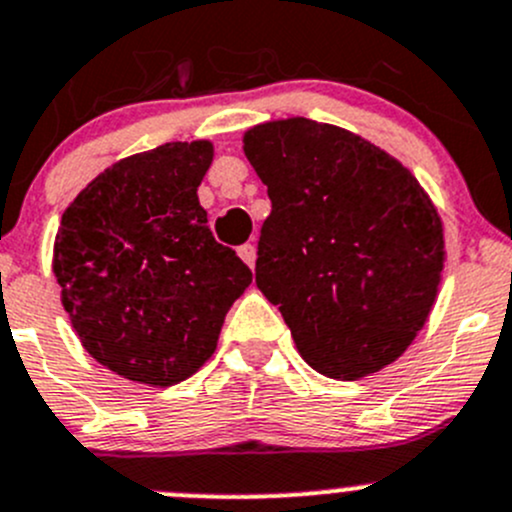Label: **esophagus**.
Masks as SVG:
<instances>
[{"mask_svg":"<svg viewBox=\"0 0 512 512\" xmlns=\"http://www.w3.org/2000/svg\"><path fill=\"white\" fill-rule=\"evenodd\" d=\"M237 255L242 257V262H245L247 267H255V257H257V252H255V245H252V242H245V245L242 247H237Z\"/></svg>","mask_w":512,"mask_h":512,"instance_id":"1","label":"esophagus"}]
</instances>
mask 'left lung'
Masks as SVG:
<instances>
[{
  "label": "left lung",
  "instance_id": "1",
  "mask_svg": "<svg viewBox=\"0 0 512 512\" xmlns=\"http://www.w3.org/2000/svg\"><path fill=\"white\" fill-rule=\"evenodd\" d=\"M242 148L272 200L255 282L302 359L339 381L394 364L426 324L446 262L426 190L366 138L302 116L247 128Z\"/></svg>",
  "mask_w": 512,
  "mask_h": 512
}]
</instances>
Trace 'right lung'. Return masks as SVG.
<instances>
[{"label":"right lung","mask_w":512,"mask_h":512,"mask_svg":"<svg viewBox=\"0 0 512 512\" xmlns=\"http://www.w3.org/2000/svg\"><path fill=\"white\" fill-rule=\"evenodd\" d=\"M213 153L210 141H173L118 160L61 215L51 270L71 327L98 364L136 384L193 376L252 282L198 200Z\"/></svg>","instance_id":"obj_1"}]
</instances>
